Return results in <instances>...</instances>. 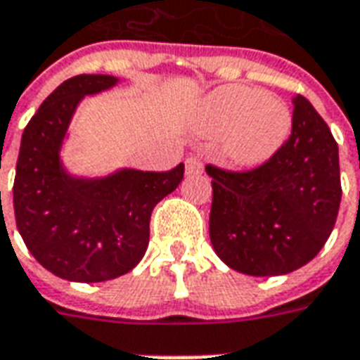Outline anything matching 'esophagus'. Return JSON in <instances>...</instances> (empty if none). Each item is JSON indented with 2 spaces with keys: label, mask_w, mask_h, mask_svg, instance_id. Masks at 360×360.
Returning <instances> with one entry per match:
<instances>
[{
  "label": "esophagus",
  "mask_w": 360,
  "mask_h": 360,
  "mask_svg": "<svg viewBox=\"0 0 360 360\" xmlns=\"http://www.w3.org/2000/svg\"><path fill=\"white\" fill-rule=\"evenodd\" d=\"M203 172V161L199 157H188L186 161V174L193 176V174H201Z\"/></svg>",
  "instance_id": "1"
}]
</instances>
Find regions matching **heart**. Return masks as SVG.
<instances>
[{
	"instance_id": "heart-1",
	"label": "heart",
	"mask_w": 360,
	"mask_h": 360,
	"mask_svg": "<svg viewBox=\"0 0 360 360\" xmlns=\"http://www.w3.org/2000/svg\"><path fill=\"white\" fill-rule=\"evenodd\" d=\"M207 134H224L222 151L238 167H259L284 146L291 112L284 101L251 86H224L207 97L198 115Z\"/></svg>"
}]
</instances>
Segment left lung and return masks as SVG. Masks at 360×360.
Wrapping results in <instances>:
<instances>
[{"label":"left lung","mask_w":360,"mask_h":360,"mask_svg":"<svg viewBox=\"0 0 360 360\" xmlns=\"http://www.w3.org/2000/svg\"><path fill=\"white\" fill-rule=\"evenodd\" d=\"M209 236L217 255L249 276H280L313 261L334 230L340 201L338 143L309 99L293 97L291 134L251 170L207 165Z\"/></svg>","instance_id":"8db88e82"}]
</instances>
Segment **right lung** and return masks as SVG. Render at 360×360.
Masks as SVG:
<instances>
[{
	"mask_svg": "<svg viewBox=\"0 0 360 360\" xmlns=\"http://www.w3.org/2000/svg\"><path fill=\"white\" fill-rule=\"evenodd\" d=\"M115 84L109 75L65 80L20 140L13 184L18 232L44 269L70 282H105L130 272L146 255L153 207L184 178V162L165 172L124 169L105 178H75L63 169L59 151L76 105Z\"/></svg>",
	"mask_w": 360,
	"mask_h": 360,
	"instance_id": "obj_1",
	"label": "right lung"
}]
</instances>
